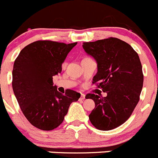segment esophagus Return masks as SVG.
<instances>
[{
    "instance_id": "obj_1",
    "label": "esophagus",
    "mask_w": 158,
    "mask_h": 158,
    "mask_svg": "<svg viewBox=\"0 0 158 158\" xmlns=\"http://www.w3.org/2000/svg\"><path fill=\"white\" fill-rule=\"evenodd\" d=\"M85 97H86V95L84 94H81V97H80V99L81 100H84L85 99Z\"/></svg>"
}]
</instances>
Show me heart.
<instances>
[{
    "mask_svg": "<svg viewBox=\"0 0 158 158\" xmlns=\"http://www.w3.org/2000/svg\"><path fill=\"white\" fill-rule=\"evenodd\" d=\"M66 64H66V62H64V64H62V67H63V68H64V67H65V66H66Z\"/></svg>",
    "mask_w": 158,
    "mask_h": 158,
    "instance_id": "b5f03b06",
    "label": "heart"
}]
</instances>
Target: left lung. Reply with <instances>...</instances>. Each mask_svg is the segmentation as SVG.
<instances>
[{
    "mask_svg": "<svg viewBox=\"0 0 158 158\" xmlns=\"http://www.w3.org/2000/svg\"><path fill=\"white\" fill-rule=\"evenodd\" d=\"M82 48L97 63L93 83L107 93L106 97L86 94V99L95 103L89 121L99 130L115 129L129 119L139 101L143 74L139 55L129 44L114 37L85 42Z\"/></svg>",
    "mask_w": 158,
    "mask_h": 158,
    "instance_id": "left-lung-1",
    "label": "left lung"
}]
</instances>
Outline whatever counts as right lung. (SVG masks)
Returning <instances> with one entry per match:
<instances>
[{
	"instance_id": "add662e5",
	"label": "right lung",
	"mask_w": 158,
	"mask_h": 158,
	"mask_svg": "<svg viewBox=\"0 0 158 158\" xmlns=\"http://www.w3.org/2000/svg\"><path fill=\"white\" fill-rule=\"evenodd\" d=\"M76 44L37 40L25 47L16 57L13 91L25 117L37 129L50 131L58 127L70 104L80 97L72 89L59 93L53 82V76L61 73V64Z\"/></svg>"
}]
</instances>
